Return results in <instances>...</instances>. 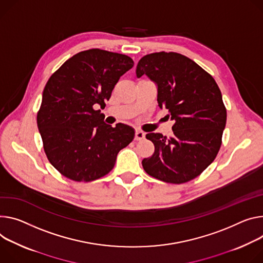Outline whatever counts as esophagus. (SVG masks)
<instances>
[{"label":"esophagus","mask_w":263,"mask_h":263,"mask_svg":"<svg viewBox=\"0 0 263 263\" xmlns=\"http://www.w3.org/2000/svg\"><path fill=\"white\" fill-rule=\"evenodd\" d=\"M144 138H145V133L144 132L140 131V130H137L135 132V140H141Z\"/></svg>","instance_id":"obj_1"}]
</instances>
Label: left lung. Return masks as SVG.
I'll return each mask as SVG.
<instances>
[{
  "label": "left lung",
  "mask_w": 263,
  "mask_h": 263,
  "mask_svg": "<svg viewBox=\"0 0 263 263\" xmlns=\"http://www.w3.org/2000/svg\"><path fill=\"white\" fill-rule=\"evenodd\" d=\"M146 74L157 85V102L174 122L173 135L148 133L155 147L142 159L152 177L183 183L200 175L216 157L227 123V109L218 85L194 61L176 52H155L141 58L136 76Z\"/></svg>",
  "instance_id": "8db88e82"
}]
</instances>
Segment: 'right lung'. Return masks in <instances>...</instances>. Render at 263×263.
<instances>
[{"label": "right lung", "instance_id": "right-lung-1", "mask_svg": "<svg viewBox=\"0 0 263 263\" xmlns=\"http://www.w3.org/2000/svg\"><path fill=\"white\" fill-rule=\"evenodd\" d=\"M133 65L128 55L89 49L67 60L47 82L37 128L47 158L65 177L88 182L105 176L133 140V128L105 124L98 110Z\"/></svg>", "mask_w": 263, "mask_h": 263}]
</instances>
